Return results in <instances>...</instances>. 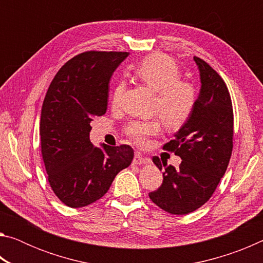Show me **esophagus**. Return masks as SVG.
Here are the masks:
<instances>
[{
	"label": "esophagus",
	"instance_id": "esophagus-1",
	"mask_svg": "<svg viewBox=\"0 0 263 263\" xmlns=\"http://www.w3.org/2000/svg\"><path fill=\"white\" fill-rule=\"evenodd\" d=\"M149 162H151V159L142 157L140 153H136L135 158H133V163L135 164H147Z\"/></svg>",
	"mask_w": 263,
	"mask_h": 263
}]
</instances>
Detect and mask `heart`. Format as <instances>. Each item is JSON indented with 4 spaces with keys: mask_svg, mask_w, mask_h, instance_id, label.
<instances>
[{
    "mask_svg": "<svg viewBox=\"0 0 263 263\" xmlns=\"http://www.w3.org/2000/svg\"><path fill=\"white\" fill-rule=\"evenodd\" d=\"M136 77L148 88L158 92L155 112H159L164 126L177 130L189 121L194 112L197 92L193 84L180 80L181 73L171 58L153 54L145 58L135 68ZM124 91V84L118 83L111 97V103L118 106ZM160 132L157 121L133 122L126 133L139 146H145L151 137Z\"/></svg>",
    "mask_w": 263,
    "mask_h": 263,
    "instance_id": "heart-1",
    "label": "heart"
}]
</instances>
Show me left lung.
<instances>
[{"mask_svg": "<svg viewBox=\"0 0 263 263\" xmlns=\"http://www.w3.org/2000/svg\"><path fill=\"white\" fill-rule=\"evenodd\" d=\"M201 88L194 112L174 139L163 146L181 158L179 168L158 157L163 182L149 198L172 215H186L205 204L229 166L233 148V110L229 89L215 69L194 57Z\"/></svg>", "mask_w": 263, "mask_h": 263, "instance_id": "1", "label": "left lung"}]
</instances>
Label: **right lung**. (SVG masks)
<instances>
[{"mask_svg": "<svg viewBox=\"0 0 263 263\" xmlns=\"http://www.w3.org/2000/svg\"><path fill=\"white\" fill-rule=\"evenodd\" d=\"M127 52H84L66 62L48 87L41 116L42 154L52 190L69 208H82L106 194L128 167V145L95 147L94 117L106 112L109 82Z\"/></svg>", "mask_w": 263, "mask_h": 263, "instance_id": "obj_1", "label": "right lung"}]
</instances>
